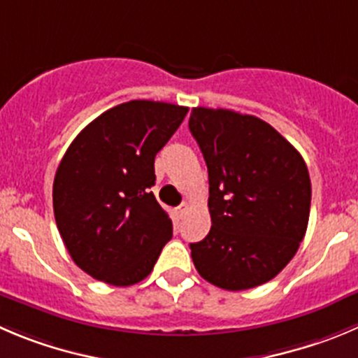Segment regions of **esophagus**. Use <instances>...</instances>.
Wrapping results in <instances>:
<instances>
[{
	"instance_id": "esophagus-1",
	"label": "esophagus",
	"mask_w": 358,
	"mask_h": 358,
	"mask_svg": "<svg viewBox=\"0 0 358 358\" xmlns=\"http://www.w3.org/2000/svg\"><path fill=\"white\" fill-rule=\"evenodd\" d=\"M188 210H189V206L186 202H182L181 206L177 207V214H179V216H185V214L188 213Z\"/></svg>"
}]
</instances>
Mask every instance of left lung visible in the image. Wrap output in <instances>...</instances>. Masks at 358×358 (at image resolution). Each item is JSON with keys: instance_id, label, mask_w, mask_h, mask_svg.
<instances>
[{"instance_id": "obj_1", "label": "left lung", "mask_w": 358, "mask_h": 358, "mask_svg": "<svg viewBox=\"0 0 358 358\" xmlns=\"http://www.w3.org/2000/svg\"><path fill=\"white\" fill-rule=\"evenodd\" d=\"M209 172V234L189 244L206 281L239 292L271 281L304 239L311 181L297 149L268 122L228 108L189 115Z\"/></svg>"}]
</instances>
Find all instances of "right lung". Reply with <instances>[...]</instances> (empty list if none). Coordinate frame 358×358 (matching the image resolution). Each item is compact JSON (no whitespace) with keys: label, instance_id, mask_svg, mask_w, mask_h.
I'll list each match as a JSON object with an SVG mask.
<instances>
[{"label":"right lung","instance_id":"obj_1","mask_svg":"<svg viewBox=\"0 0 358 358\" xmlns=\"http://www.w3.org/2000/svg\"><path fill=\"white\" fill-rule=\"evenodd\" d=\"M186 114L165 101H126L91 121L64 152L54 216L71 260L91 278L130 287L151 274L172 237V220L151 192L155 156Z\"/></svg>","mask_w":358,"mask_h":358}]
</instances>
